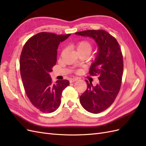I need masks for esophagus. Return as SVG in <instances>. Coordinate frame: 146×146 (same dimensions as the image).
<instances>
[{
    "label": "esophagus",
    "mask_w": 146,
    "mask_h": 146,
    "mask_svg": "<svg viewBox=\"0 0 146 146\" xmlns=\"http://www.w3.org/2000/svg\"><path fill=\"white\" fill-rule=\"evenodd\" d=\"M78 78H70V80H69V82H70V83H73V82H76V81H77V80H78Z\"/></svg>",
    "instance_id": "obj_1"
}]
</instances>
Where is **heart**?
<instances>
[{"mask_svg": "<svg viewBox=\"0 0 146 146\" xmlns=\"http://www.w3.org/2000/svg\"><path fill=\"white\" fill-rule=\"evenodd\" d=\"M75 47H76V50L78 53L87 52L88 54H90L92 50V44L91 42L88 40H82L78 42ZM64 51V49L62 50V54H63ZM77 72H79V70H77Z\"/></svg>", "mask_w": 146, "mask_h": 146, "instance_id": "heart-1", "label": "heart"}]
</instances>
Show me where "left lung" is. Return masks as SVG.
<instances>
[{"instance_id":"8db88e82","label":"left lung","mask_w":146,"mask_h":146,"mask_svg":"<svg viewBox=\"0 0 146 146\" xmlns=\"http://www.w3.org/2000/svg\"><path fill=\"white\" fill-rule=\"evenodd\" d=\"M76 34L92 38L98 45V54L89 73L98 76L100 82L93 86L86 80L87 89L80 102L86 111L99 113L111 106L120 90L123 70L122 51L116 39L105 30H88Z\"/></svg>"}]
</instances>
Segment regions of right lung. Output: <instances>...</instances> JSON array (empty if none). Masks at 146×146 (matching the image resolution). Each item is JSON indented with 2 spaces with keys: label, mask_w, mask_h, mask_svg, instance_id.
<instances>
[{
  "label": "right lung",
  "mask_w": 146,
  "mask_h": 146,
  "mask_svg": "<svg viewBox=\"0 0 146 146\" xmlns=\"http://www.w3.org/2000/svg\"><path fill=\"white\" fill-rule=\"evenodd\" d=\"M70 35L39 33L29 39L22 50L20 72L25 93L42 113H50L58 108L62 92L69 85L68 80L53 83L49 72L56 64L60 42Z\"/></svg>",
  "instance_id": "obj_1"
}]
</instances>
